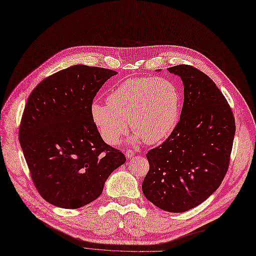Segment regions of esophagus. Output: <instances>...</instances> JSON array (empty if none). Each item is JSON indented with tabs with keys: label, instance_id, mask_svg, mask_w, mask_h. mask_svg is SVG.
<instances>
[{
	"label": "esophagus",
	"instance_id": "esophagus-1",
	"mask_svg": "<svg viewBox=\"0 0 256 256\" xmlns=\"http://www.w3.org/2000/svg\"><path fill=\"white\" fill-rule=\"evenodd\" d=\"M134 155H135V152H134V150H126V158L130 159V158H133V157H134Z\"/></svg>",
	"mask_w": 256,
	"mask_h": 256
}]
</instances>
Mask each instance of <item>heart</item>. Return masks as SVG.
Here are the masks:
<instances>
[{"instance_id": "1", "label": "heart", "mask_w": 256, "mask_h": 256, "mask_svg": "<svg viewBox=\"0 0 256 256\" xmlns=\"http://www.w3.org/2000/svg\"><path fill=\"white\" fill-rule=\"evenodd\" d=\"M180 108V94L166 79L130 78L119 83L108 102H94L90 116L103 140L117 144L130 128L133 140L155 144L164 140L176 126Z\"/></svg>"}]
</instances>
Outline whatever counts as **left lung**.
<instances>
[{
	"mask_svg": "<svg viewBox=\"0 0 256 256\" xmlns=\"http://www.w3.org/2000/svg\"><path fill=\"white\" fill-rule=\"evenodd\" d=\"M168 70L184 83L180 120L162 144L148 150L142 192L159 209L182 213L204 202L228 171L235 135L231 108L216 84L191 65Z\"/></svg>",
	"mask_w": 256,
	"mask_h": 256,
	"instance_id": "left-lung-1",
	"label": "left lung"
}]
</instances>
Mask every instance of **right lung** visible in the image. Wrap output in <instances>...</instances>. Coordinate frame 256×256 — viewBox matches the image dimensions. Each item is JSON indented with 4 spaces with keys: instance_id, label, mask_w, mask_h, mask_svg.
I'll return each instance as SVG.
<instances>
[{
    "instance_id": "add662e5",
    "label": "right lung",
    "mask_w": 256,
    "mask_h": 256,
    "mask_svg": "<svg viewBox=\"0 0 256 256\" xmlns=\"http://www.w3.org/2000/svg\"><path fill=\"white\" fill-rule=\"evenodd\" d=\"M117 72L74 65L47 77L28 97L18 130L32 182L44 200L78 209L101 195L126 162L104 142L90 116L92 100Z\"/></svg>"
}]
</instances>
